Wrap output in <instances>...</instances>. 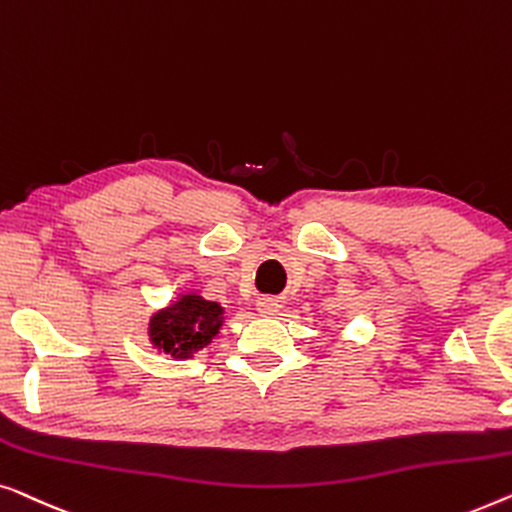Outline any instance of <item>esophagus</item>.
Masks as SVG:
<instances>
[{"mask_svg": "<svg viewBox=\"0 0 512 512\" xmlns=\"http://www.w3.org/2000/svg\"><path fill=\"white\" fill-rule=\"evenodd\" d=\"M280 311V301L273 299V297H264L257 301V313L262 315V318H273Z\"/></svg>", "mask_w": 512, "mask_h": 512, "instance_id": "obj_1", "label": "esophagus"}]
</instances>
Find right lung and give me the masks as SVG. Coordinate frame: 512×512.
Masks as SVG:
<instances>
[{"mask_svg": "<svg viewBox=\"0 0 512 512\" xmlns=\"http://www.w3.org/2000/svg\"><path fill=\"white\" fill-rule=\"evenodd\" d=\"M225 325V308L208 301L199 292H181L174 301L150 315L148 341L157 352L174 359L199 355Z\"/></svg>", "mask_w": 512, "mask_h": 512, "instance_id": "1", "label": "right lung"}]
</instances>
